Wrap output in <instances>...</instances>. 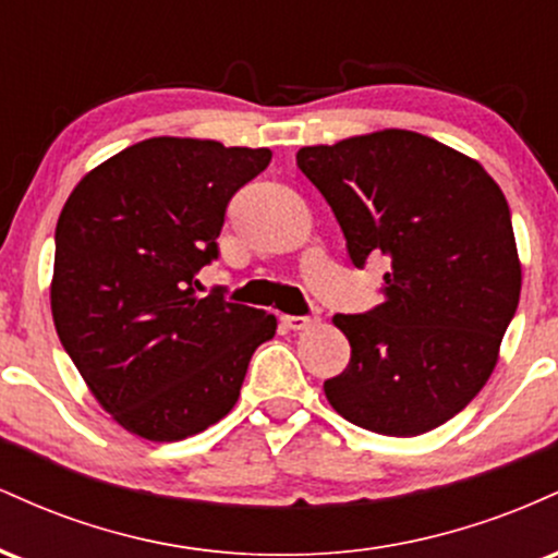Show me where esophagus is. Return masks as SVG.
<instances>
[{
  "label": "esophagus",
  "instance_id": "esophagus-1",
  "mask_svg": "<svg viewBox=\"0 0 558 558\" xmlns=\"http://www.w3.org/2000/svg\"><path fill=\"white\" fill-rule=\"evenodd\" d=\"M315 323H317L315 317H293V315L283 317V325L288 330H306V328H312Z\"/></svg>",
  "mask_w": 558,
  "mask_h": 558
}]
</instances>
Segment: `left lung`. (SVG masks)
<instances>
[{
	"mask_svg": "<svg viewBox=\"0 0 558 558\" xmlns=\"http://www.w3.org/2000/svg\"><path fill=\"white\" fill-rule=\"evenodd\" d=\"M299 170L356 267L386 254L383 304L336 315L351 362L325 380L343 420L412 438L459 414L498 362L522 291L504 191L477 159L401 128L304 146Z\"/></svg>",
	"mask_w": 558,
	"mask_h": 558,
	"instance_id": "obj_1",
	"label": "left lung"
}]
</instances>
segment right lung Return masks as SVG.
Masks as SVG:
<instances>
[{"label":"right lung","instance_id":"obj_1","mask_svg":"<svg viewBox=\"0 0 558 558\" xmlns=\"http://www.w3.org/2000/svg\"><path fill=\"white\" fill-rule=\"evenodd\" d=\"M270 159L213 138H146L88 170L62 207L57 336L99 407L138 438L170 444L220 422L278 330L270 312L194 291L230 196Z\"/></svg>","mask_w":558,"mask_h":558}]
</instances>
